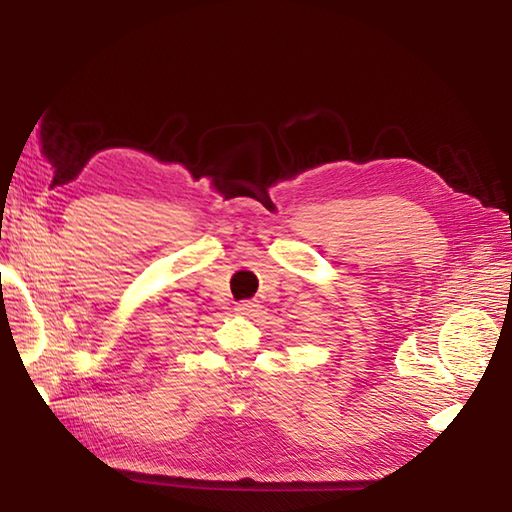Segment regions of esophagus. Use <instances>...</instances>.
<instances>
[{
	"instance_id": "obj_1",
	"label": "esophagus",
	"mask_w": 512,
	"mask_h": 512,
	"mask_svg": "<svg viewBox=\"0 0 512 512\" xmlns=\"http://www.w3.org/2000/svg\"><path fill=\"white\" fill-rule=\"evenodd\" d=\"M257 309H259V305L255 301H240V303H236V313H240V315H251Z\"/></svg>"
}]
</instances>
